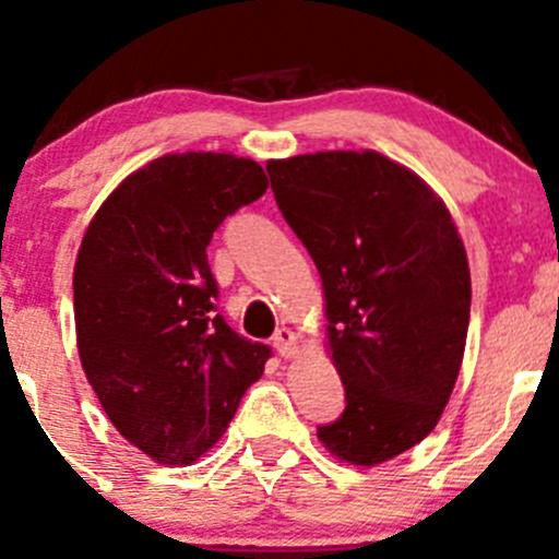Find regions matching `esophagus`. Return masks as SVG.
<instances>
[{
    "label": "esophagus",
    "mask_w": 559,
    "mask_h": 559,
    "mask_svg": "<svg viewBox=\"0 0 559 559\" xmlns=\"http://www.w3.org/2000/svg\"><path fill=\"white\" fill-rule=\"evenodd\" d=\"M273 348L281 354V357H295L297 354V335L289 330V326H281L273 335Z\"/></svg>",
    "instance_id": "1"
}]
</instances>
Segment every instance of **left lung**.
<instances>
[{
    "instance_id": "1",
    "label": "left lung",
    "mask_w": 559,
    "mask_h": 559,
    "mask_svg": "<svg viewBox=\"0 0 559 559\" xmlns=\"http://www.w3.org/2000/svg\"><path fill=\"white\" fill-rule=\"evenodd\" d=\"M275 202L321 275L346 408L326 452L381 465L436 430L465 354L471 270L441 197L376 151L267 162Z\"/></svg>"
}]
</instances>
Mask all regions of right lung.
Listing matches in <instances>:
<instances>
[{
	"label": "right lung",
	"mask_w": 559,
	"mask_h": 559,
	"mask_svg": "<svg viewBox=\"0 0 559 559\" xmlns=\"http://www.w3.org/2000/svg\"><path fill=\"white\" fill-rule=\"evenodd\" d=\"M267 175L233 154H167L118 183L83 235L72 292L83 373L107 419L159 465L224 436L270 348L216 313L213 233Z\"/></svg>",
	"instance_id": "add662e5"
}]
</instances>
